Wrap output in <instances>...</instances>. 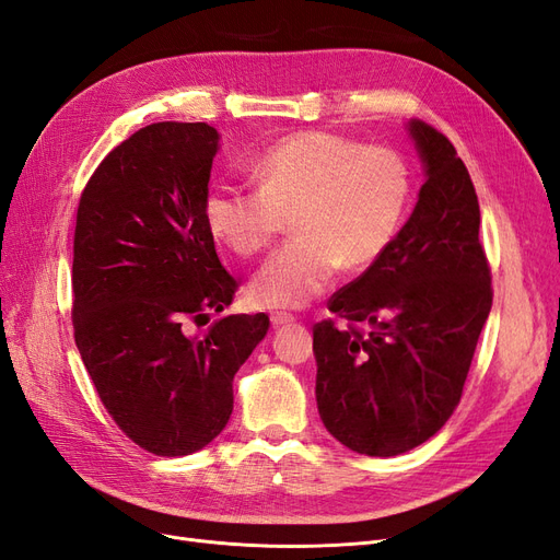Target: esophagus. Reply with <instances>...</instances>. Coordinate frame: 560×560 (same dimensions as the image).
Masks as SVG:
<instances>
[{
    "instance_id": "1",
    "label": "esophagus",
    "mask_w": 560,
    "mask_h": 560,
    "mask_svg": "<svg viewBox=\"0 0 560 560\" xmlns=\"http://www.w3.org/2000/svg\"><path fill=\"white\" fill-rule=\"evenodd\" d=\"M296 317L292 315V313H284V311H278V313H273L270 315V322H273L276 327H280V325H292Z\"/></svg>"
}]
</instances>
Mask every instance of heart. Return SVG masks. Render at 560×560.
<instances>
[{
  "mask_svg": "<svg viewBox=\"0 0 560 560\" xmlns=\"http://www.w3.org/2000/svg\"><path fill=\"white\" fill-rule=\"evenodd\" d=\"M257 189L214 184L206 224L238 257L270 245L290 214L287 241L252 280L264 308H299L327 290L338 268L362 270L393 245L411 206L404 156L331 130H301L268 144L249 163Z\"/></svg>",
  "mask_w": 560,
  "mask_h": 560,
  "instance_id": "1",
  "label": "heart"
}]
</instances>
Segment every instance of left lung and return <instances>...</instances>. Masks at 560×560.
<instances>
[{"mask_svg":"<svg viewBox=\"0 0 560 560\" xmlns=\"http://www.w3.org/2000/svg\"><path fill=\"white\" fill-rule=\"evenodd\" d=\"M409 132L428 175L416 210L383 257L329 299L346 327L334 317L313 327L319 418L343 446L374 457L444 428L493 306L467 167L430 124L413 118Z\"/></svg>","mask_w":560,"mask_h":560,"instance_id":"obj_1","label":"left lung"}]
</instances>
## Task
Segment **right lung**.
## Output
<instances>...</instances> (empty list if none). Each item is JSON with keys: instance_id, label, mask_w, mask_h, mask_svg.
<instances>
[{"instance_id": "right-lung-1", "label": "right lung", "mask_w": 560, "mask_h": 560, "mask_svg": "<svg viewBox=\"0 0 560 560\" xmlns=\"http://www.w3.org/2000/svg\"><path fill=\"white\" fill-rule=\"evenodd\" d=\"M217 142L208 124H151L95 167L77 210L74 341L118 430L154 455L226 428L235 371L270 325L229 315L191 334L238 290L202 214Z\"/></svg>"}]
</instances>
